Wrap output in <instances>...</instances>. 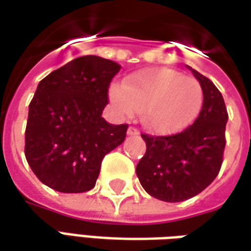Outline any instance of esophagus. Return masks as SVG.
<instances>
[{"label": "esophagus", "mask_w": 251, "mask_h": 251, "mask_svg": "<svg viewBox=\"0 0 251 251\" xmlns=\"http://www.w3.org/2000/svg\"><path fill=\"white\" fill-rule=\"evenodd\" d=\"M138 132H139V131H138V128L134 127V126H129L128 129H127V134H128V135H138Z\"/></svg>", "instance_id": "34e87169"}]
</instances>
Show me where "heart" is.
Masks as SVG:
<instances>
[{"label": "heart", "instance_id": "obj_1", "mask_svg": "<svg viewBox=\"0 0 251 251\" xmlns=\"http://www.w3.org/2000/svg\"><path fill=\"white\" fill-rule=\"evenodd\" d=\"M110 98L122 115L139 110L142 123L155 132L169 134L188 127L200 115L203 91L200 82L168 68H149L113 86Z\"/></svg>", "mask_w": 251, "mask_h": 251}]
</instances>
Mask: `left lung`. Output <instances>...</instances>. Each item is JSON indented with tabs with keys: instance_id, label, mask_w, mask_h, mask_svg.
I'll return each instance as SVG.
<instances>
[{
	"instance_id": "left-lung-1",
	"label": "left lung",
	"mask_w": 251,
	"mask_h": 251,
	"mask_svg": "<svg viewBox=\"0 0 251 251\" xmlns=\"http://www.w3.org/2000/svg\"><path fill=\"white\" fill-rule=\"evenodd\" d=\"M191 72L203 91L194 124L175 135L142 134L146 153L136 165V175L149 194L165 202L186 201L200 194L215 180L223 164L226 103L212 80L195 70Z\"/></svg>"
}]
</instances>
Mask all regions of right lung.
Returning <instances> with one entry per match:
<instances>
[{"label": "right lung", "instance_id": "right-lung-1", "mask_svg": "<svg viewBox=\"0 0 251 251\" xmlns=\"http://www.w3.org/2000/svg\"><path fill=\"white\" fill-rule=\"evenodd\" d=\"M120 68L102 57L83 56L39 82L28 108L24 153L48 187L89 191L103 157L124 142L128 126L109 124L101 116L109 84Z\"/></svg>", "mask_w": 251, "mask_h": 251}]
</instances>
